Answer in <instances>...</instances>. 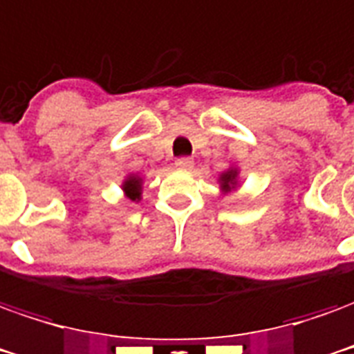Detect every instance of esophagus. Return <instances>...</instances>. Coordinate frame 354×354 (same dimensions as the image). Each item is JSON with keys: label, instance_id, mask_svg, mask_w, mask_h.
<instances>
[{"label": "esophagus", "instance_id": "esophagus-1", "mask_svg": "<svg viewBox=\"0 0 354 354\" xmlns=\"http://www.w3.org/2000/svg\"><path fill=\"white\" fill-rule=\"evenodd\" d=\"M176 169L180 170H189L192 167H194V160L189 159V157H180V159H176Z\"/></svg>", "mask_w": 354, "mask_h": 354}]
</instances>
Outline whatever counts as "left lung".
Listing matches in <instances>:
<instances>
[{"mask_svg":"<svg viewBox=\"0 0 354 354\" xmlns=\"http://www.w3.org/2000/svg\"><path fill=\"white\" fill-rule=\"evenodd\" d=\"M237 182H239V169L237 167H230L226 172H222L218 176L220 192L224 195H228L230 192H236Z\"/></svg>","mask_w":354,"mask_h":354,"instance_id":"1","label":"left lung"}]
</instances>
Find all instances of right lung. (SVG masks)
I'll return each mask as SVG.
<instances>
[{"instance_id": "add662e5", "label": "right lung", "mask_w": 354, "mask_h": 354, "mask_svg": "<svg viewBox=\"0 0 354 354\" xmlns=\"http://www.w3.org/2000/svg\"><path fill=\"white\" fill-rule=\"evenodd\" d=\"M143 180L138 174H128L124 178V182H122V192H124L126 199H130V201H142V192H143Z\"/></svg>"}]
</instances>
